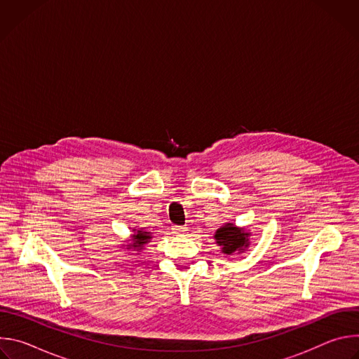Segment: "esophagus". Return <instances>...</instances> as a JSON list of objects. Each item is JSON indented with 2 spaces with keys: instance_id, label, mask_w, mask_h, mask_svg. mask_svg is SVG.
Returning <instances> with one entry per match:
<instances>
[{
  "instance_id": "34e87169",
  "label": "esophagus",
  "mask_w": 359,
  "mask_h": 359,
  "mask_svg": "<svg viewBox=\"0 0 359 359\" xmlns=\"http://www.w3.org/2000/svg\"><path fill=\"white\" fill-rule=\"evenodd\" d=\"M186 231H187V227H182V226H173V233H175L176 236H183V234H186Z\"/></svg>"
}]
</instances>
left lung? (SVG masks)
<instances>
[{
    "label": "left lung",
    "instance_id": "8db88e82",
    "mask_svg": "<svg viewBox=\"0 0 359 359\" xmlns=\"http://www.w3.org/2000/svg\"><path fill=\"white\" fill-rule=\"evenodd\" d=\"M251 233L245 227H238L233 223H224L215 233L216 244L222 247V252L227 255L241 254L250 247Z\"/></svg>",
    "mask_w": 359,
    "mask_h": 359
}]
</instances>
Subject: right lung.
I'll list each match as a JSON object with an SVG mask.
<instances>
[{"mask_svg":"<svg viewBox=\"0 0 359 359\" xmlns=\"http://www.w3.org/2000/svg\"><path fill=\"white\" fill-rule=\"evenodd\" d=\"M150 240H151L150 231H146L144 229H139V230L133 229V234H130V238H128V241H126L128 244H123V245H126L128 250L137 251V254H139V251L143 250V245L150 243Z\"/></svg>","mask_w":359,"mask_h":359,"instance_id":"add662e5","label":"right lung"}]
</instances>
